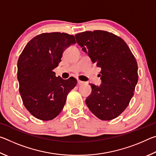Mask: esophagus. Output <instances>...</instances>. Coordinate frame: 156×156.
I'll return each mask as SVG.
<instances>
[{
    "label": "esophagus",
    "mask_w": 156,
    "mask_h": 156,
    "mask_svg": "<svg viewBox=\"0 0 156 156\" xmlns=\"http://www.w3.org/2000/svg\"><path fill=\"white\" fill-rule=\"evenodd\" d=\"M85 84V83L84 82H83V81H80V80H78V84H79V85H83V84Z\"/></svg>",
    "instance_id": "1"
}]
</instances>
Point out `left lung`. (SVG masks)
<instances>
[{"label":"left lung","instance_id":"8db88e82","mask_svg":"<svg viewBox=\"0 0 156 156\" xmlns=\"http://www.w3.org/2000/svg\"><path fill=\"white\" fill-rule=\"evenodd\" d=\"M82 50L101 68L102 83L91 84L87 98L89 110L102 120L117 118L127 107L138 80V64L122 38L106 31H84L75 36Z\"/></svg>","mask_w":156,"mask_h":156}]
</instances>
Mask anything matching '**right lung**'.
Instances as JSON below:
<instances>
[{
	"label": "right lung",
	"instance_id": "obj_1",
	"mask_svg": "<svg viewBox=\"0 0 156 156\" xmlns=\"http://www.w3.org/2000/svg\"><path fill=\"white\" fill-rule=\"evenodd\" d=\"M76 43L66 33H43L33 38L18 60L17 78L23 104L31 115L51 120L61 112L76 79L63 80L53 69L58 66L65 50Z\"/></svg>",
	"mask_w": 156,
	"mask_h": 156
}]
</instances>
